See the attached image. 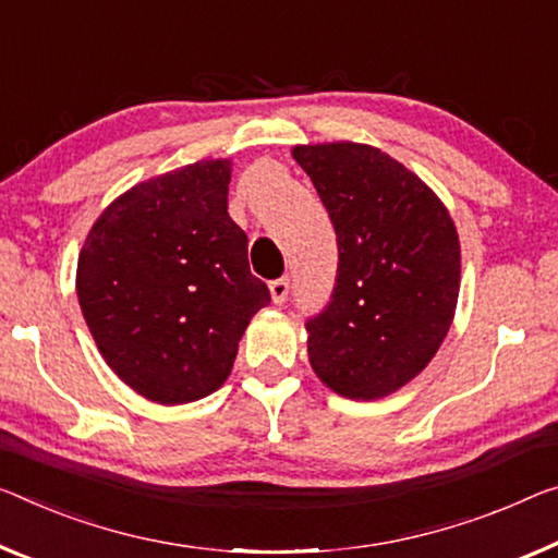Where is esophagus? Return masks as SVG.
Wrapping results in <instances>:
<instances>
[{
    "label": "esophagus",
    "instance_id": "obj_1",
    "mask_svg": "<svg viewBox=\"0 0 558 558\" xmlns=\"http://www.w3.org/2000/svg\"><path fill=\"white\" fill-rule=\"evenodd\" d=\"M269 291H271L274 304H284L289 296V279H274L269 284Z\"/></svg>",
    "mask_w": 558,
    "mask_h": 558
}]
</instances>
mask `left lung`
Wrapping results in <instances>:
<instances>
[{
	"instance_id": "obj_1",
	"label": "left lung",
	"mask_w": 558,
	"mask_h": 558,
	"mask_svg": "<svg viewBox=\"0 0 558 558\" xmlns=\"http://www.w3.org/2000/svg\"><path fill=\"white\" fill-rule=\"evenodd\" d=\"M337 231L331 302L306 322L308 362L347 399L404 387L439 351L453 322L461 250L444 202L387 151L356 142L296 144Z\"/></svg>"
}]
</instances>
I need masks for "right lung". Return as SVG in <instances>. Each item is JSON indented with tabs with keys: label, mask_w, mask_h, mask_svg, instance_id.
Segmentation results:
<instances>
[{
	"label": "right lung",
	"mask_w": 558,
	"mask_h": 558,
	"mask_svg": "<svg viewBox=\"0 0 558 558\" xmlns=\"http://www.w3.org/2000/svg\"><path fill=\"white\" fill-rule=\"evenodd\" d=\"M229 159H204L119 194L94 221L76 296L111 372L144 399L217 391L252 316L271 302L227 211Z\"/></svg>",
	"instance_id": "right-lung-1"
}]
</instances>
